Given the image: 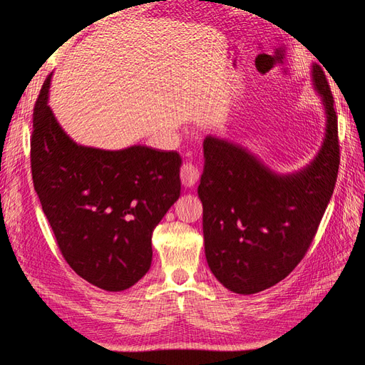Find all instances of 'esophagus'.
<instances>
[{
	"mask_svg": "<svg viewBox=\"0 0 365 365\" xmlns=\"http://www.w3.org/2000/svg\"><path fill=\"white\" fill-rule=\"evenodd\" d=\"M180 176H181V182L185 187H193L197 182V180H200V170H197L195 164L184 163L181 165Z\"/></svg>",
	"mask_w": 365,
	"mask_h": 365,
	"instance_id": "obj_1",
	"label": "esophagus"
}]
</instances>
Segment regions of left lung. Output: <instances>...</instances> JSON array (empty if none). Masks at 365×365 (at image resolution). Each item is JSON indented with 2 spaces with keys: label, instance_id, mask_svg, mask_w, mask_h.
Segmentation results:
<instances>
[{
  "label": "left lung",
  "instance_id": "obj_1",
  "mask_svg": "<svg viewBox=\"0 0 365 365\" xmlns=\"http://www.w3.org/2000/svg\"><path fill=\"white\" fill-rule=\"evenodd\" d=\"M312 79L327 125L322 149L302 172L275 175L233 143L204 140L197 195L205 257L215 277L236 294H256L288 277L311 247L332 197L339 168L338 117L319 65L312 67Z\"/></svg>",
  "mask_w": 365,
  "mask_h": 365
}]
</instances>
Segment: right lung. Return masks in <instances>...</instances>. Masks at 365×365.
I'll list each match as a JSON object with an SVG mask.
<instances>
[{"instance_id":"obj_1","label":"right lung","mask_w":365,"mask_h":365,"mask_svg":"<svg viewBox=\"0 0 365 365\" xmlns=\"http://www.w3.org/2000/svg\"><path fill=\"white\" fill-rule=\"evenodd\" d=\"M50 79L33 109V185L71 269L97 288L125 291L150 268L152 231L180 197L181 157L77 145L47 103Z\"/></svg>"}]
</instances>
